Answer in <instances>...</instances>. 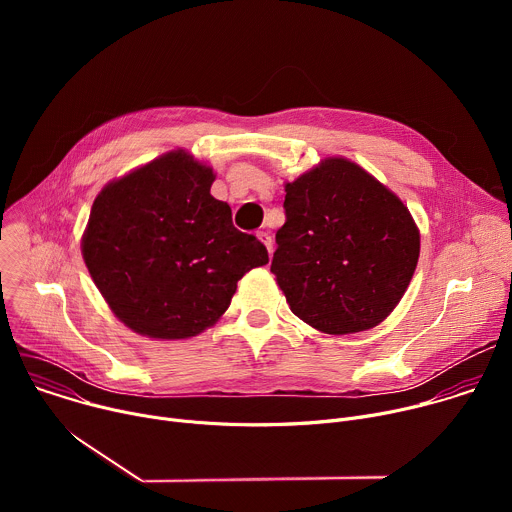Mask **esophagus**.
<instances>
[{
	"instance_id": "1",
	"label": "esophagus",
	"mask_w": 512,
	"mask_h": 512,
	"mask_svg": "<svg viewBox=\"0 0 512 512\" xmlns=\"http://www.w3.org/2000/svg\"><path fill=\"white\" fill-rule=\"evenodd\" d=\"M257 237H259V241L267 247V251L271 253V251H273V239H271V235H269L267 231H259V233H257Z\"/></svg>"
}]
</instances>
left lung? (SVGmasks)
Instances as JSON below:
<instances>
[{
	"label": "left lung",
	"instance_id": "left-lung-1",
	"mask_svg": "<svg viewBox=\"0 0 512 512\" xmlns=\"http://www.w3.org/2000/svg\"><path fill=\"white\" fill-rule=\"evenodd\" d=\"M271 273L298 318L326 334L375 328L419 259L407 206L360 166L330 158L285 184Z\"/></svg>",
	"mask_w": 512,
	"mask_h": 512
}]
</instances>
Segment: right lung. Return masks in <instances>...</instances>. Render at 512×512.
Returning a JSON list of instances; mask_svg holds the SVG:
<instances>
[{
    "mask_svg": "<svg viewBox=\"0 0 512 512\" xmlns=\"http://www.w3.org/2000/svg\"><path fill=\"white\" fill-rule=\"evenodd\" d=\"M214 174L170 152L95 198L83 237L89 273L131 330L190 338L221 318L237 281L269 261L265 245L233 225L210 194Z\"/></svg>",
    "mask_w": 512,
    "mask_h": 512,
    "instance_id": "add662e5",
    "label": "right lung"
}]
</instances>
